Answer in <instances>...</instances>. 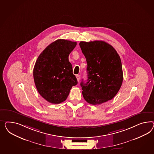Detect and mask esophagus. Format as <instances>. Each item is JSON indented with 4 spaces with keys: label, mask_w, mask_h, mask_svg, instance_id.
Segmentation results:
<instances>
[{
    "label": "esophagus",
    "mask_w": 154,
    "mask_h": 154,
    "mask_svg": "<svg viewBox=\"0 0 154 154\" xmlns=\"http://www.w3.org/2000/svg\"><path fill=\"white\" fill-rule=\"evenodd\" d=\"M76 78H77V81H78V82H79V79H80V75H76Z\"/></svg>",
    "instance_id": "obj_1"
}]
</instances>
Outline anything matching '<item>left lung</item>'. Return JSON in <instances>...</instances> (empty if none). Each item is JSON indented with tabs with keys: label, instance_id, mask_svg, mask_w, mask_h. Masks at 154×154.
Returning a JSON list of instances; mask_svg holds the SVG:
<instances>
[{
	"label": "left lung",
	"instance_id": "left-lung-1",
	"mask_svg": "<svg viewBox=\"0 0 154 154\" xmlns=\"http://www.w3.org/2000/svg\"><path fill=\"white\" fill-rule=\"evenodd\" d=\"M79 45L88 64V82L80 84L83 98L92 105L112 100L123 79L119 54L112 46L103 41L81 42Z\"/></svg>",
	"mask_w": 154,
	"mask_h": 154
}]
</instances>
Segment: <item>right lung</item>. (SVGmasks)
Returning <instances> with one entry per match:
<instances>
[{"label": "right lung", "mask_w": 154, "mask_h": 154, "mask_svg": "<svg viewBox=\"0 0 154 154\" xmlns=\"http://www.w3.org/2000/svg\"><path fill=\"white\" fill-rule=\"evenodd\" d=\"M76 42L58 39L38 56L33 68V79L38 93L52 104L66 100L72 86L77 84L68 57Z\"/></svg>", "instance_id": "add662e5"}]
</instances>
